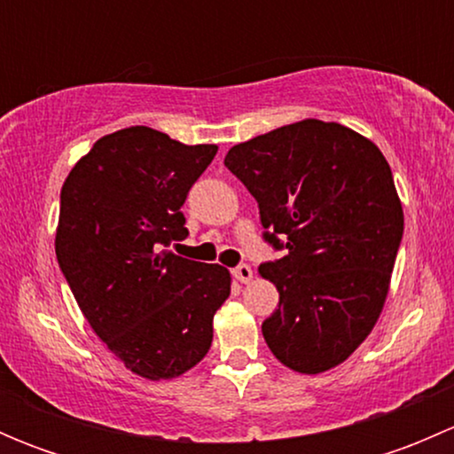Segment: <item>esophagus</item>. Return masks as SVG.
I'll list each match as a JSON object with an SVG mask.
<instances>
[{
	"label": "esophagus",
	"instance_id": "obj_1",
	"mask_svg": "<svg viewBox=\"0 0 454 454\" xmlns=\"http://www.w3.org/2000/svg\"><path fill=\"white\" fill-rule=\"evenodd\" d=\"M232 277H235L239 283H250L253 281V270H250V265L241 263L232 270Z\"/></svg>",
	"mask_w": 454,
	"mask_h": 454
}]
</instances>
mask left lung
Segmentation results:
<instances>
[{
	"label": "left lung",
	"instance_id": "8db88e82",
	"mask_svg": "<svg viewBox=\"0 0 454 454\" xmlns=\"http://www.w3.org/2000/svg\"><path fill=\"white\" fill-rule=\"evenodd\" d=\"M259 204L265 241L286 256L259 265L278 290L261 332L292 371L345 363L382 314L404 213L382 151L316 118L235 145L223 160Z\"/></svg>",
	"mask_w": 454,
	"mask_h": 454
}]
</instances>
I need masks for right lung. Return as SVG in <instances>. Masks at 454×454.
<instances>
[{"label":"right lung","instance_id":"add662e5","mask_svg":"<svg viewBox=\"0 0 454 454\" xmlns=\"http://www.w3.org/2000/svg\"><path fill=\"white\" fill-rule=\"evenodd\" d=\"M217 145L151 127L94 142L61 189L59 265L107 349L146 380L180 378L208 354L231 272L164 250L186 239L184 204Z\"/></svg>","mask_w":454,"mask_h":454}]
</instances>
